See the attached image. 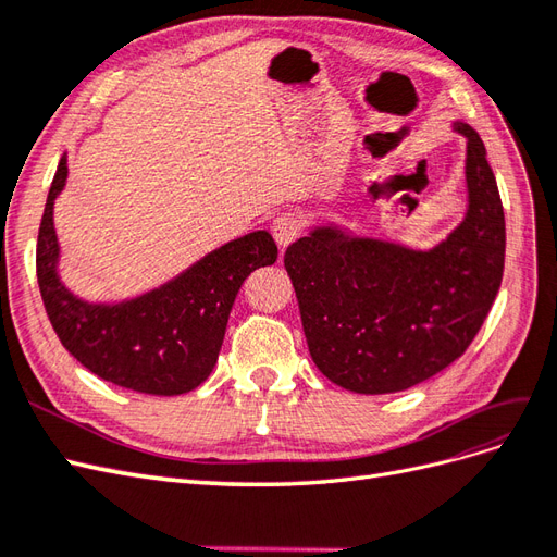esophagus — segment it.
<instances>
[{"mask_svg": "<svg viewBox=\"0 0 557 557\" xmlns=\"http://www.w3.org/2000/svg\"><path fill=\"white\" fill-rule=\"evenodd\" d=\"M301 230H305V225H301V218L295 211H285L272 221V234L281 248L290 246L299 237Z\"/></svg>", "mask_w": 557, "mask_h": 557, "instance_id": "34e87169", "label": "esophagus"}]
</instances>
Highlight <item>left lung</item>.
Masks as SVG:
<instances>
[{"label": "left lung", "instance_id": "obj_1", "mask_svg": "<svg viewBox=\"0 0 557 557\" xmlns=\"http://www.w3.org/2000/svg\"><path fill=\"white\" fill-rule=\"evenodd\" d=\"M467 137L469 209L420 252L323 227L285 250L315 367L362 395L399 393L442 372L474 342L497 297L507 230L476 129Z\"/></svg>", "mask_w": 557, "mask_h": 557}]
</instances>
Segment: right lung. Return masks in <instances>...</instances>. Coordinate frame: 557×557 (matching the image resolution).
Instances as JSON below:
<instances>
[{"mask_svg":"<svg viewBox=\"0 0 557 557\" xmlns=\"http://www.w3.org/2000/svg\"><path fill=\"white\" fill-rule=\"evenodd\" d=\"M66 181L62 158L50 183L37 239V281L58 339L92 374L146 395H183L205 383L244 281L274 264L269 232H250L199 260L176 281L125 305H86L55 274L53 201Z\"/></svg>","mask_w":557,"mask_h":557,"instance_id":"add662e5","label":"right lung"}]
</instances>
